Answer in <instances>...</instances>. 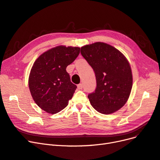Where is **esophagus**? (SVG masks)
Listing matches in <instances>:
<instances>
[{
    "label": "esophagus",
    "mask_w": 160,
    "mask_h": 160,
    "mask_svg": "<svg viewBox=\"0 0 160 160\" xmlns=\"http://www.w3.org/2000/svg\"><path fill=\"white\" fill-rule=\"evenodd\" d=\"M77 86H78V90H81V89H82V88H83V84H79Z\"/></svg>",
    "instance_id": "1"
}]
</instances>
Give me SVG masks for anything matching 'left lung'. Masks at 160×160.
<instances>
[{
  "mask_svg": "<svg viewBox=\"0 0 160 160\" xmlns=\"http://www.w3.org/2000/svg\"><path fill=\"white\" fill-rule=\"evenodd\" d=\"M80 52L96 75L95 92L88 96L92 107L105 115L120 109L132 86L131 68L126 57L114 47L102 42L82 47Z\"/></svg>",
  "mask_w": 160,
  "mask_h": 160,
  "instance_id": "left-lung-1",
  "label": "left lung"
}]
</instances>
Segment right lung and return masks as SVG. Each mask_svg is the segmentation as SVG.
I'll list each match as a JSON object with an SVG mask.
<instances>
[{
  "label": "right lung",
  "instance_id": "add662e5",
  "mask_svg": "<svg viewBox=\"0 0 160 160\" xmlns=\"http://www.w3.org/2000/svg\"><path fill=\"white\" fill-rule=\"evenodd\" d=\"M80 47L57 46L41 54L33 63L28 84L39 107L51 114L67 107L77 86L66 68L80 53Z\"/></svg>",
  "mask_w": 160,
  "mask_h": 160
}]
</instances>
